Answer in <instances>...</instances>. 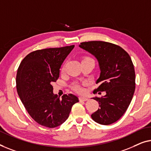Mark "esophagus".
Here are the masks:
<instances>
[{
	"instance_id": "1",
	"label": "esophagus",
	"mask_w": 151,
	"mask_h": 151,
	"mask_svg": "<svg viewBox=\"0 0 151 151\" xmlns=\"http://www.w3.org/2000/svg\"><path fill=\"white\" fill-rule=\"evenodd\" d=\"M78 99H79V101H87L88 100V99L87 97L82 96H80Z\"/></svg>"
}]
</instances>
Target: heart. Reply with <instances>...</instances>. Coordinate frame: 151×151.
Returning a JSON list of instances; mask_svg holds the SVG:
<instances>
[{"mask_svg":"<svg viewBox=\"0 0 151 151\" xmlns=\"http://www.w3.org/2000/svg\"><path fill=\"white\" fill-rule=\"evenodd\" d=\"M74 90H75L76 92L78 93H83L85 92V88L82 86H81L79 84H75L73 86Z\"/></svg>","mask_w":151,"mask_h":151,"instance_id":"b5f03b06","label":"heart"}]
</instances>
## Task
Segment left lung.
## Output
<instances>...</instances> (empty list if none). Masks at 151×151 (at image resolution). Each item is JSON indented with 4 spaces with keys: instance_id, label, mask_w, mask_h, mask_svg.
<instances>
[{
    "instance_id": "8db88e82",
    "label": "left lung",
    "mask_w": 151,
    "mask_h": 151,
    "mask_svg": "<svg viewBox=\"0 0 151 151\" xmlns=\"http://www.w3.org/2000/svg\"><path fill=\"white\" fill-rule=\"evenodd\" d=\"M79 47L94 55L99 62L101 73L96 83L100 86L94 93L106 92L101 98H92L100 107L91 117L99 124H111L125 113L134 94L135 74L132 61L122 48L109 42H86Z\"/></svg>"
}]
</instances>
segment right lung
Returning <instances> with one entry per match:
<instances>
[{"mask_svg": "<svg viewBox=\"0 0 151 151\" xmlns=\"http://www.w3.org/2000/svg\"><path fill=\"white\" fill-rule=\"evenodd\" d=\"M75 46L37 50L27 55L21 61L16 75L18 96L29 115L38 124L55 128L68 118L75 95L59 96L53 94L52 83L59 76L63 61Z\"/></svg>", "mask_w": 151, "mask_h": 151, "instance_id": "obj_1", "label": "right lung"}]
</instances>
